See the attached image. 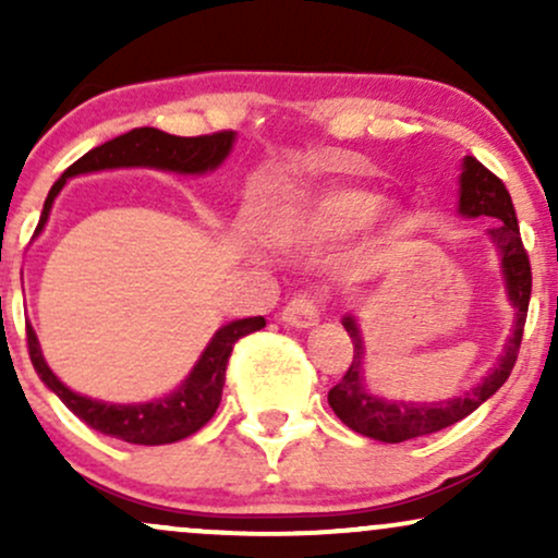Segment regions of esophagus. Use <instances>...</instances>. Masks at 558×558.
Instances as JSON below:
<instances>
[{
    "mask_svg": "<svg viewBox=\"0 0 558 558\" xmlns=\"http://www.w3.org/2000/svg\"><path fill=\"white\" fill-rule=\"evenodd\" d=\"M280 317H283V323L291 325V328H299V330L315 328V325L319 323L317 299L310 296V293H299V296H293L283 306Z\"/></svg>",
    "mask_w": 558,
    "mask_h": 558,
    "instance_id": "34e87169",
    "label": "esophagus"
}]
</instances>
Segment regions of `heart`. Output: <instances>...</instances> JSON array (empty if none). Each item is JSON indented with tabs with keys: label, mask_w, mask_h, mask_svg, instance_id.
Wrapping results in <instances>:
<instances>
[{
	"label": "heart",
	"mask_w": 558,
	"mask_h": 558,
	"mask_svg": "<svg viewBox=\"0 0 558 558\" xmlns=\"http://www.w3.org/2000/svg\"><path fill=\"white\" fill-rule=\"evenodd\" d=\"M380 202L377 191L362 185H330L272 209L262 217L259 228L272 246L296 252H312L360 233L351 267L373 272L393 257L403 235V222L396 215L380 213Z\"/></svg>",
	"instance_id": "heart-1"
}]
</instances>
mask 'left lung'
I'll return each instance as SVG.
<instances>
[{"instance_id": "obj_1", "label": "left lung", "mask_w": 558, "mask_h": 558, "mask_svg": "<svg viewBox=\"0 0 558 558\" xmlns=\"http://www.w3.org/2000/svg\"><path fill=\"white\" fill-rule=\"evenodd\" d=\"M457 213L466 217V220H475V217L496 220L488 228V239L498 254L506 296H509L511 310H514V323H511V332L506 338L501 356H498L490 373L477 386L464 390L462 396H453V399L430 403L383 399V396H375L367 388V383H364V356H367V349H364L360 319L354 315H345L341 323L345 332H349L351 343H354V360L345 369L343 380L330 388L328 403L332 412L338 414V420L349 425L354 433L367 435L373 440H383V444H401V440L438 433L475 412L480 403L488 401L504 386L506 377L514 369L522 343L524 317H527L530 291H533V275H530V259L522 246L520 226H517V213L509 191L475 157L462 159Z\"/></svg>"}]
</instances>
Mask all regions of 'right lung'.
Listing matches in <instances>:
<instances>
[{
  "label": "right lung",
  "mask_w": 558,
  "mask_h": 558,
  "mask_svg": "<svg viewBox=\"0 0 558 558\" xmlns=\"http://www.w3.org/2000/svg\"><path fill=\"white\" fill-rule=\"evenodd\" d=\"M233 131L183 138L170 136V133L157 131V128H133V131L123 133V136L86 151L78 162H73L62 172L60 181L52 185L47 202H44V213L36 226V235L47 226L54 198L60 196L62 185L70 178L120 168H149L162 172H178V175H204V172H213L226 162L230 151H233ZM262 328H265V317H243L222 325L213 336V341L207 343V349L202 351L194 369H191L181 386L170 390L162 399L141 403H110L75 393V390H70L49 369V364L41 354V345H38L36 330L31 325H25V336H28V354L31 362H34L36 375L41 377L44 386L52 390L75 417L86 422L94 430L110 435V438L125 440V444L162 446L189 438L198 427H204L213 420V414L217 412L222 399L226 367L233 343L239 338L248 336V332Z\"/></svg>",
  "instance_id": "1"
}]
</instances>
